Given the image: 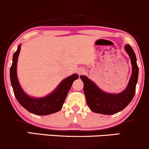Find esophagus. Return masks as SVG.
Segmentation results:
<instances>
[{
    "label": "esophagus",
    "instance_id": "1",
    "mask_svg": "<svg viewBox=\"0 0 149 149\" xmlns=\"http://www.w3.org/2000/svg\"><path fill=\"white\" fill-rule=\"evenodd\" d=\"M84 73H85V71L83 69V68H82V69H79V70H78V73L79 75H82Z\"/></svg>",
    "mask_w": 149,
    "mask_h": 149
}]
</instances>
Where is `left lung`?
<instances>
[{"mask_svg": "<svg viewBox=\"0 0 149 149\" xmlns=\"http://www.w3.org/2000/svg\"><path fill=\"white\" fill-rule=\"evenodd\" d=\"M125 50L130 56L132 65V74L125 91L119 94H109L101 91L86 76H81L84 83L83 91L88 107L93 112L102 114H113L120 112L130 103L136 92L139 76V68L134 50L130 45H125Z\"/></svg>", "mask_w": 149, "mask_h": 149, "instance_id": "obj_1", "label": "left lung"}]
</instances>
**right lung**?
Returning <instances> with one entry per match:
<instances>
[{
	"instance_id": "right-lung-1",
	"label": "right lung",
	"mask_w": 149,
	"mask_h": 149,
	"mask_svg": "<svg viewBox=\"0 0 149 149\" xmlns=\"http://www.w3.org/2000/svg\"><path fill=\"white\" fill-rule=\"evenodd\" d=\"M20 46L14 53L13 57V64L10 70V82L16 99L24 109L29 112L37 115H47L58 112L63 107L67 94L71 88L75 80L78 79V75L73 74L66 78L60 83L59 86L52 94L42 98H33L29 97L24 93L19 86L17 77V62Z\"/></svg>"
}]
</instances>
